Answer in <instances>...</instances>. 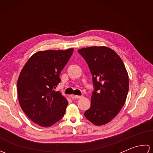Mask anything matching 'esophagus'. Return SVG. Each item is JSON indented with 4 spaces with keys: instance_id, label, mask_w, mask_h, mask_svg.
<instances>
[{
    "instance_id": "esophagus-1",
    "label": "esophagus",
    "mask_w": 153,
    "mask_h": 153,
    "mask_svg": "<svg viewBox=\"0 0 153 153\" xmlns=\"http://www.w3.org/2000/svg\"><path fill=\"white\" fill-rule=\"evenodd\" d=\"M83 96H79V95H73V96H71V97H72V98H74V99H80V98H82Z\"/></svg>"
}]
</instances>
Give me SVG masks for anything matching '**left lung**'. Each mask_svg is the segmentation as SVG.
Returning <instances> with one entry per match:
<instances>
[{"label": "left lung", "mask_w": 153, "mask_h": 153, "mask_svg": "<svg viewBox=\"0 0 153 153\" xmlns=\"http://www.w3.org/2000/svg\"><path fill=\"white\" fill-rule=\"evenodd\" d=\"M77 52L88 64L95 91L85 118L99 126L118 115L126 100L129 76L122 59L114 51L105 46L80 48Z\"/></svg>", "instance_id": "obj_1"}]
</instances>
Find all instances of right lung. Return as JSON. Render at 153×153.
I'll use <instances>...</instances> for the list:
<instances>
[{
    "label": "right lung",
    "mask_w": 153,
    "mask_h": 153,
    "mask_svg": "<svg viewBox=\"0 0 153 153\" xmlns=\"http://www.w3.org/2000/svg\"><path fill=\"white\" fill-rule=\"evenodd\" d=\"M73 51L74 48L38 51L29 58L19 74L17 83L19 105L32 122L41 127L54 125L66 112L68 100L55 89Z\"/></svg>",
    "instance_id": "right-lung-1"
}]
</instances>
